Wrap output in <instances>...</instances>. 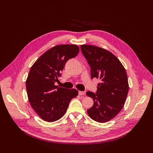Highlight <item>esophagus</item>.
<instances>
[{
	"mask_svg": "<svg viewBox=\"0 0 153 153\" xmlns=\"http://www.w3.org/2000/svg\"><path fill=\"white\" fill-rule=\"evenodd\" d=\"M78 94H79V95L80 96H82V95H85V91H78Z\"/></svg>",
	"mask_w": 153,
	"mask_h": 153,
	"instance_id": "obj_1",
	"label": "esophagus"
}]
</instances>
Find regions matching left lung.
Returning <instances> with one entry per match:
<instances>
[{
	"label": "left lung",
	"mask_w": 153,
	"mask_h": 153,
	"mask_svg": "<svg viewBox=\"0 0 153 153\" xmlns=\"http://www.w3.org/2000/svg\"><path fill=\"white\" fill-rule=\"evenodd\" d=\"M91 67V78L100 80L96 93L87 91L94 104L87 110L89 116L98 123L114 118L123 108L129 91L126 70L119 60L109 51L96 46H80Z\"/></svg>",
	"instance_id": "left-lung-1"
}]
</instances>
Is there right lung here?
I'll use <instances>...</instances> for the list:
<instances>
[{
    "label": "right lung",
    "instance_id": "right-lung-1",
    "mask_svg": "<svg viewBox=\"0 0 153 153\" xmlns=\"http://www.w3.org/2000/svg\"><path fill=\"white\" fill-rule=\"evenodd\" d=\"M79 52L76 45L55 46L45 52L32 66L26 89L32 108L43 120L53 122L66 113L70 101L78 96L76 89L55 85L69 59Z\"/></svg>",
    "mask_w": 153,
    "mask_h": 153
}]
</instances>
